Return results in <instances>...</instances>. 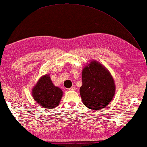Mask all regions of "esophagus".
Listing matches in <instances>:
<instances>
[{
    "mask_svg": "<svg viewBox=\"0 0 147 147\" xmlns=\"http://www.w3.org/2000/svg\"><path fill=\"white\" fill-rule=\"evenodd\" d=\"M69 90H76V87H71V88H69Z\"/></svg>",
    "mask_w": 147,
    "mask_h": 147,
    "instance_id": "esophagus-1",
    "label": "esophagus"
}]
</instances>
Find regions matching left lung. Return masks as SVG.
Wrapping results in <instances>:
<instances>
[{
    "mask_svg": "<svg viewBox=\"0 0 147 147\" xmlns=\"http://www.w3.org/2000/svg\"><path fill=\"white\" fill-rule=\"evenodd\" d=\"M80 94L84 105L92 110L109 105L115 93V85L109 71L97 61L91 60L82 72Z\"/></svg>",
    "mask_w": 147,
    "mask_h": 147,
    "instance_id": "8db88e82",
    "label": "left lung"
}]
</instances>
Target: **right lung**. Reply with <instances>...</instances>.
<instances>
[{
	"instance_id": "add662e5",
	"label": "right lung",
	"mask_w": 147,
	"mask_h": 147,
	"mask_svg": "<svg viewBox=\"0 0 147 147\" xmlns=\"http://www.w3.org/2000/svg\"><path fill=\"white\" fill-rule=\"evenodd\" d=\"M32 93L34 100L45 109L58 106L63 95L62 90L53 84L48 74L40 77Z\"/></svg>"
}]
</instances>
